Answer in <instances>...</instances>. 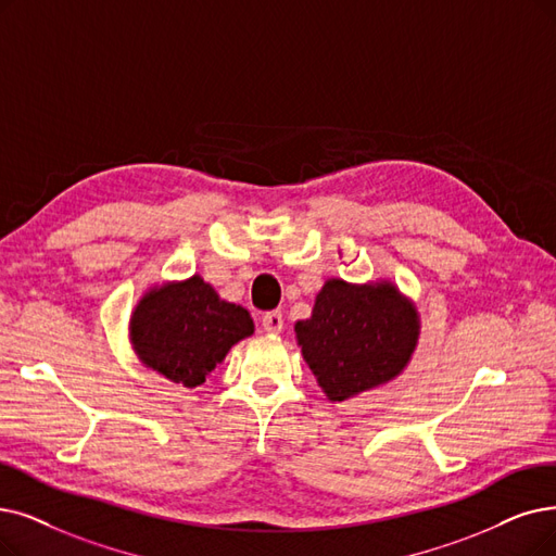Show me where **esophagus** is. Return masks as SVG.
I'll use <instances>...</instances> for the list:
<instances>
[{
  "instance_id": "1",
  "label": "esophagus",
  "mask_w": 556,
  "mask_h": 556,
  "mask_svg": "<svg viewBox=\"0 0 556 556\" xmlns=\"http://www.w3.org/2000/svg\"><path fill=\"white\" fill-rule=\"evenodd\" d=\"M262 328H264L266 332H271V336H276V332H280V330H282V313H280V309H274V313H266V315L262 317Z\"/></svg>"
}]
</instances>
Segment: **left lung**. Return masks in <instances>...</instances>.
Listing matches in <instances>:
<instances>
[{
	"mask_svg": "<svg viewBox=\"0 0 556 556\" xmlns=\"http://www.w3.org/2000/svg\"><path fill=\"white\" fill-rule=\"evenodd\" d=\"M303 361L330 402L388 386L410 365L419 342L417 305L390 278H328L313 315L294 324Z\"/></svg>",
	"mask_w": 556,
	"mask_h": 556,
	"instance_id": "1",
	"label": "left lung"
}]
</instances>
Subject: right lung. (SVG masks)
<instances>
[{
    "label": "right lung",
    "instance_id": "obj_1",
    "mask_svg": "<svg viewBox=\"0 0 556 556\" xmlns=\"http://www.w3.org/2000/svg\"><path fill=\"white\" fill-rule=\"evenodd\" d=\"M253 332L249 309L220 299L201 274L150 285L129 315V342L143 367L189 390Z\"/></svg>",
    "mask_w": 556,
    "mask_h": 556
}]
</instances>
